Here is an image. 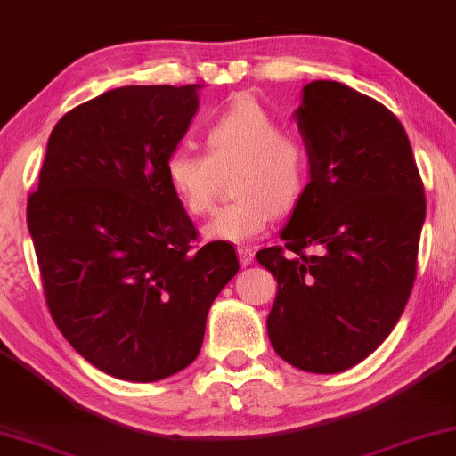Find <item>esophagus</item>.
Instances as JSON below:
<instances>
[{
  "mask_svg": "<svg viewBox=\"0 0 456 456\" xmlns=\"http://www.w3.org/2000/svg\"><path fill=\"white\" fill-rule=\"evenodd\" d=\"M238 256H240V265L248 266L254 260V250L252 248H238Z\"/></svg>",
  "mask_w": 456,
  "mask_h": 456,
  "instance_id": "34e87169",
  "label": "esophagus"
}]
</instances>
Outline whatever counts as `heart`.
I'll return each mask as SVG.
<instances>
[{"label": "heart", "mask_w": 456, "mask_h": 456, "mask_svg": "<svg viewBox=\"0 0 456 456\" xmlns=\"http://www.w3.org/2000/svg\"><path fill=\"white\" fill-rule=\"evenodd\" d=\"M208 156L177 150L167 160V179L190 215L210 208L218 173L238 167L233 204L218 208L202 235L218 244H244L269 227L273 215L296 208L311 179L308 151L252 97H240L206 129Z\"/></svg>", "instance_id": "obj_1"}]
</instances>
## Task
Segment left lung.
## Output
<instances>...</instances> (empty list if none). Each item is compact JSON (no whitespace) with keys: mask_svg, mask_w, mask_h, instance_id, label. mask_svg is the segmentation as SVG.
<instances>
[{"mask_svg":"<svg viewBox=\"0 0 456 456\" xmlns=\"http://www.w3.org/2000/svg\"><path fill=\"white\" fill-rule=\"evenodd\" d=\"M294 118L311 181L279 233L285 246L256 254L277 279L266 331L289 365L339 373L367 359L404 311L426 196L404 126L373 97L313 81Z\"/></svg>","mask_w":456,"mask_h":456,"instance_id":"1","label":"left lung"}]
</instances>
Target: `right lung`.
Masks as SVG:
<instances>
[{"label":"right lung","mask_w":456,"mask_h":456,"mask_svg":"<svg viewBox=\"0 0 456 456\" xmlns=\"http://www.w3.org/2000/svg\"><path fill=\"white\" fill-rule=\"evenodd\" d=\"M202 85H129L66 112L47 139L27 223L45 300L85 361L158 381L191 365L212 302L240 269L232 244L193 248L167 179Z\"/></svg>","instance_id":"1"}]
</instances>
